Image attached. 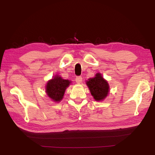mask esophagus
I'll list each match as a JSON object with an SVG mask.
<instances>
[{
  "label": "esophagus",
  "instance_id": "34e87169",
  "mask_svg": "<svg viewBox=\"0 0 155 155\" xmlns=\"http://www.w3.org/2000/svg\"><path fill=\"white\" fill-rule=\"evenodd\" d=\"M75 81L78 84H81L82 82V78L81 76H78L76 78H75Z\"/></svg>",
  "mask_w": 155,
  "mask_h": 155
}]
</instances>
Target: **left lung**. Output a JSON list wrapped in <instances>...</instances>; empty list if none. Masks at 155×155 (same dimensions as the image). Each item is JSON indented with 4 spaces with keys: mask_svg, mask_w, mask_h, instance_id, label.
<instances>
[{
    "mask_svg": "<svg viewBox=\"0 0 155 155\" xmlns=\"http://www.w3.org/2000/svg\"><path fill=\"white\" fill-rule=\"evenodd\" d=\"M86 83L96 101H102L108 96L110 91L109 84L101 74L97 73L94 78L88 79Z\"/></svg>",
    "mask_w": 155,
    "mask_h": 155,
    "instance_id": "obj_1",
    "label": "left lung"
}]
</instances>
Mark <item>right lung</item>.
<instances>
[{"instance_id":"right-lung-1","label":"right lung","mask_w":155,"mask_h":155,"mask_svg":"<svg viewBox=\"0 0 155 155\" xmlns=\"http://www.w3.org/2000/svg\"><path fill=\"white\" fill-rule=\"evenodd\" d=\"M71 83V81L69 80H64L59 75H56L47 81L45 92L52 101L59 102L64 97L65 91Z\"/></svg>"}]
</instances>
